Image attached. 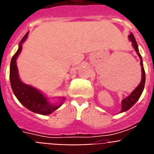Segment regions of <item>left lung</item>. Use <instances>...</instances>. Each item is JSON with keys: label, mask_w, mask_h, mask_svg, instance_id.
I'll return each instance as SVG.
<instances>
[{"label": "left lung", "mask_w": 154, "mask_h": 154, "mask_svg": "<svg viewBox=\"0 0 154 154\" xmlns=\"http://www.w3.org/2000/svg\"><path fill=\"white\" fill-rule=\"evenodd\" d=\"M129 39H130V42H132V45H133V48L135 49V51H137V55L140 58V65H141V69H142V79H141L140 83L139 84L138 86L136 88L133 92L130 93V95L129 96H127L126 98L123 99L122 103H121V106H122V109H121L120 112H126L128 109H130L133 105L135 104L137 102V100L139 99V98L140 97L141 94H142L143 91L144 89V85H145V81H146V75H145V71H144L143 65V60L142 57H141L140 54L139 52L138 49V45H137V43L136 42V39L134 38V35H133V33L130 34L129 35Z\"/></svg>", "instance_id": "1"}]
</instances>
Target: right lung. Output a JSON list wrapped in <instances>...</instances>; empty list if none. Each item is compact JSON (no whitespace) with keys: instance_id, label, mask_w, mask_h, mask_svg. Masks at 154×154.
Segmentation results:
<instances>
[{"instance_id":"add662e5","label":"right lung","mask_w":154,"mask_h":154,"mask_svg":"<svg viewBox=\"0 0 154 154\" xmlns=\"http://www.w3.org/2000/svg\"><path fill=\"white\" fill-rule=\"evenodd\" d=\"M28 32L23 37L19 43V47L16 53L13 55L11 61L10 65V82L14 96L18 101L35 113L41 115H48L58 109L62 106V101L65 98H62L60 104L53 105L49 103L48 99L39 90L31 85L24 84L19 79L18 70H17L16 60L22 49V44L28 38Z\"/></svg>"}]
</instances>
